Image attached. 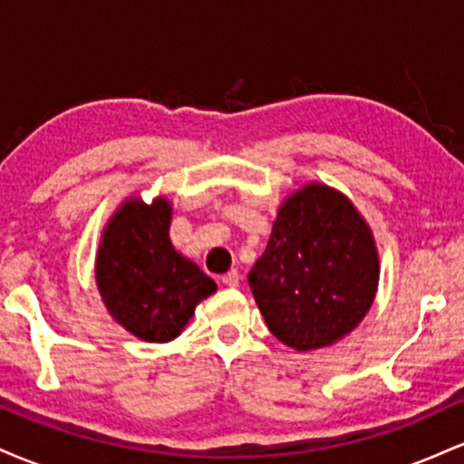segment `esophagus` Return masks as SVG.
Returning a JSON list of instances; mask_svg holds the SVG:
<instances>
[{"label":"esophagus","mask_w":464,"mask_h":464,"mask_svg":"<svg viewBox=\"0 0 464 464\" xmlns=\"http://www.w3.org/2000/svg\"><path fill=\"white\" fill-rule=\"evenodd\" d=\"M222 284H225L227 287H237L239 285L237 270H228L227 275H222Z\"/></svg>","instance_id":"esophagus-1"}]
</instances>
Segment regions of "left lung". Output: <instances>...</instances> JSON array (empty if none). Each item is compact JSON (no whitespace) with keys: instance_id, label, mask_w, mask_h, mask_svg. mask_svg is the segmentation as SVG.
I'll return each instance as SVG.
<instances>
[{"instance_id":"8db88e82","label":"left lung","mask_w":464,"mask_h":464,"mask_svg":"<svg viewBox=\"0 0 464 464\" xmlns=\"http://www.w3.org/2000/svg\"><path fill=\"white\" fill-rule=\"evenodd\" d=\"M380 281L375 239L347 196L323 183L287 196L248 285L276 340L296 351L358 327Z\"/></svg>"}]
</instances>
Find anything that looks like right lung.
<instances>
[{
    "instance_id": "obj_1",
    "label": "right lung",
    "mask_w": 464,
    "mask_h": 464,
    "mask_svg": "<svg viewBox=\"0 0 464 464\" xmlns=\"http://www.w3.org/2000/svg\"><path fill=\"white\" fill-rule=\"evenodd\" d=\"M172 205L140 196L121 202L102 231L95 281L106 310L146 343H169L216 292V281L169 242Z\"/></svg>"
}]
</instances>
